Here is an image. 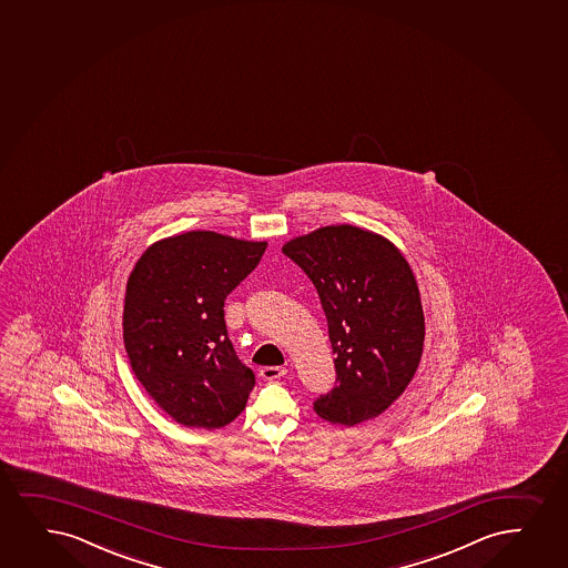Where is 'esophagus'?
<instances>
[{
	"label": "esophagus",
	"mask_w": 568,
	"mask_h": 568,
	"mask_svg": "<svg viewBox=\"0 0 568 568\" xmlns=\"http://www.w3.org/2000/svg\"><path fill=\"white\" fill-rule=\"evenodd\" d=\"M285 373H287L285 367H262L260 369V377L264 378V381H275V378L283 377Z\"/></svg>",
	"instance_id": "34e87169"
}]
</instances>
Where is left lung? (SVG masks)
Here are the masks:
<instances>
[{"label": "left lung", "mask_w": 568, "mask_h": 568, "mask_svg": "<svg viewBox=\"0 0 568 568\" xmlns=\"http://www.w3.org/2000/svg\"><path fill=\"white\" fill-rule=\"evenodd\" d=\"M283 253L317 288L335 354V388L314 412L333 425L375 419L419 367L425 315L414 272L393 241L351 224L291 239Z\"/></svg>", "instance_id": "obj_1"}]
</instances>
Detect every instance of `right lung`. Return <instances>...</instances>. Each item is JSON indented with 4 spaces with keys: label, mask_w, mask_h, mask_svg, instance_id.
I'll return each mask as SVG.
<instances>
[{
    "label": "right lung",
    "mask_w": 568,
    "mask_h": 568,
    "mask_svg": "<svg viewBox=\"0 0 568 568\" xmlns=\"http://www.w3.org/2000/svg\"><path fill=\"white\" fill-rule=\"evenodd\" d=\"M266 241L180 233L149 246L128 277L122 335L132 372L183 427L222 428L246 406L254 373L227 336L224 301Z\"/></svg>",
    "instance_id": "obj_1"
}]
</instances>
